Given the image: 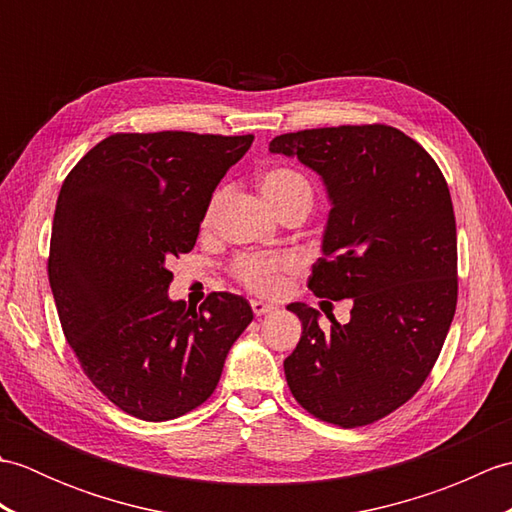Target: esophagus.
Returning <instances> with one entry per match:
<instances>
[{
	"label": "esophagus",
	"mask_w": 512,
	"mask_h": 512,
	"mask_svg": "<svg viewBox=\"0 0 512 512\" xmlns=\"http://www.w3.org/2000/svg\"><path fill=\"white\" fill-rule=\"evenodd\" d=\"M250 308H253V312L257 314V317H264V314H270V312L277 310L275 303H268V301H262V299L250 301Z\"/></svg>",
	"instance_id": "obj_1"
}]
</instances>
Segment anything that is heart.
Segmentation results:
<instances>
[{
  "label": "heart",
  "mask_w": 512,
  "mask_h": 512,
  "mask_svg": "<svg viewBox=\"0 0 512 512\" xmlns=\"http://www.w3.org/2000/svg\"><path fill=\"white\" fill-rule=\"evenodd\" d=\"M259 191H262L264 200L273 206L277 215L295 204H312L310 182L306 176H301L299 171L290 167H273L264 171L259 176ZM220 200L222 191H217L204 211V224H211ZM297 268L299 262L292 255H246L237 259L235 275L250 290L262 292V295H275L286 286L288 277L297 273Z\"/></svg>",
  "instance_id": "1"
}]
</instances>
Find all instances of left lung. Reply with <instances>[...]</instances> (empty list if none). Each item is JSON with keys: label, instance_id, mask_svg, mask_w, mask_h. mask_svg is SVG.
<instances>
[{"label": "left lung", "instance_id": "8db88e82", "mask_svg": "<svg viewBox=\"0 0 512 512\" xmlns=\"http://www.w3.org/2000/svg\"><path fill=\"white\" fill-rule=\"evenodd\" d=\"M321 178L330 213L308 281L317 297L352 299L350 323L290 303L301 339L284 372L314 416L361 427L407 402L429 376L458 301L451 193L433 158L387 125L303 129L270 140Z\"/></svg>", "mask_w": 512, "mask_h": 512}]
</instances>
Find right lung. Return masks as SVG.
Masks as SVG:
<instances>
[{
    "label": "right lung",
    "instance_id": "1",
    "mask_svg": "<svg viewBox=\"0 0 512 512\" xmlns=\"http://www.w3.org/2000/svg\"><path fill=\"white\" fill-rule=\"evenodd\" d=\"M253 134H114L65 178L48 277L65 339L92 383L140 420L195 409L253 321L213 292L200 310L169 297V262L195 246L213 191Z\"/></svg>",
    "mask_w": 512,
    "mask_h": 512
}]
</instances>
